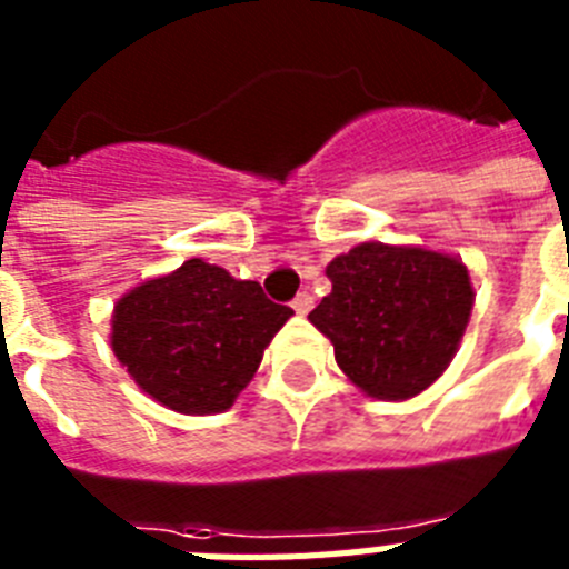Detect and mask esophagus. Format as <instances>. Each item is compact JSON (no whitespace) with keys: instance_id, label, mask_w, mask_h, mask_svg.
<instances>
[{"instance_id":"1","label":"esophagus","mask_w":569,"mask_h":569,"mask_svg":"<svg viewBox=\"0 0 569 569\" xmlns=\"http://www.w3.org/2000/svg\"><path fill=\"white\" fill-rule=\"evenodd\" d=\"M292 310L298 312V316H307V312L312 310V295L310 292H298V295H295Z\"/></svg>"}]
</instances>
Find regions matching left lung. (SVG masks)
<instances>
[{
	"instance_id": "1",
	"label": "left lung",
	"mask_w": 569,
	"mask_h": 569,
	"mask_svg": "<svg viewBox=\"0 0 569 569\" xmlns=\"http://www.w3.org/2000/svg\"><path fill=\"white\" fill-rule=\"evenodd\" d=\"M333 289L310 321L366 396L405 401L446 372L472 312L460 259L366 241L328 266Z\"/></svg>"
}]
</instances>
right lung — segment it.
Instances as JSON below:
<instances>
[{
	"mask_svg": "<svg viewBox=\"0 0 569 569\" xmlns=\"http://www.w3.org/2000/svg\"><path fill=\"white\" fill-rule=\"evenodd\" d=\"M289 316L257 280H236L189 259L120 298L111 351L159 405L177 413H221L248 387Z\"/></svg>",
	"mask_w": 569,
	"mask_h": 569,
	"instance_id": "right-lung-1",
	"label": "right lung"
}]
</instances>
